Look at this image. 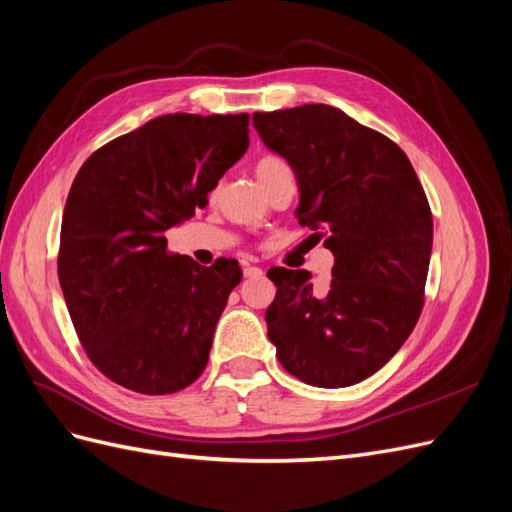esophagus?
Segmentation results:
<instances>
[{"label":"esophagus","mask_w":512,"mask_h":512,"mask_svg":"<svg viewBox=\"0 0 512 512\" xmlns=\"http://www.w3.org/2000/svg\"><path fill=\"white\" fill-rule=\"evenodd\" d=\"M243 275H245V277H260V275H262V269H260V267L245 265V267H243Z\"/></svg>","instance_id":"obj_1"}]
</instances>
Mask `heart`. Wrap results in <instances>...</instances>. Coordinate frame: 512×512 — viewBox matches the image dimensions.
Instances as JSON below:
<instances>
[{"mask_svg": "<svg viewBox=\"0 0 512 512\" xmlns=\"http://www.w3.org/2000/svg\"><path fill=\"white\" fill-rule=\"evenodd\" d=\"M277 166H286V162H284V160H280V158H265V160H260V162H258V166H256V173H262V170H267V168H277Z\"/></svg>", "mask_w": 512, "mask_h": 512, "instance_id": "b5f03b06", "label": "heart"}]
</instances>
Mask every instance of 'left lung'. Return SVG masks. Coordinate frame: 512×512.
<instances>
[{"label":"left lung","instance_id":"left-lung-1","mask_svg":"<svg viewBox=\"0 0 512 512\" xmlns=\"http://www.w3.org/2000/svg\"><path fill=\"white\" fill-rule=\"evenodd\" d=\"M262 143L299 183L297 218L335 256L327 294L307 271L269 269L267 331L294 378L342 389L376 374L421 316L433 222L421 181L391 138L329 104L254 113Z\"/></svg>","mask_w":512,"mask_h":512}]
</instances>
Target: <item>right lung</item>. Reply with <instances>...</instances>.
Segmentation results:
<instances>
[{"mask_svg":"<svg viewBox=\"0 0 512 512\" xmlns=\"http://www.w3.org/2000/svg\"><path fill=\"white\" fill-rule=\"evenodd\" d=\"M247 126V113L162 115L91 153L72 181L59 284L91 363L130 391L177 393L207 367L241 269L170 254L164 232L207 205L247 151Z\"/></svg>","mask_w":512,"mask_h":512,"instance_id":"right-lung-1","label":"right lung"}]
</instances>
